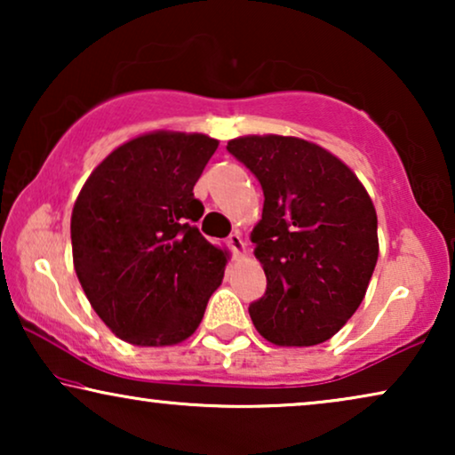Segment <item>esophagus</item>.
<instances>
[{"mask_svg":"<svg viewBox=\"0 0 455 455\" xmlns=\"http://www.w3.org/2000/svg\"><path fill=\"white\" fill-rule=\"evenodd\" d=\"M228 246L232 248L234 254H244V252H246V244H244V240H242V235H240L238 232H232V234H229V238H228Z\"/></svg>","mask_w":455,"mask_h":455,"instance_id":"obj_1","label":"esophagus"}]
</instances>
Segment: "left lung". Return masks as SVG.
<instances>
[{"instance_id":"1","label":"left lung","mask_w":455,"mask_h":455,"mask_svg":"<svg viewBox=\"0 0 455 455\" xmlns=\"http://www.w3.org/2000/svg\"><path fill=\"white\" fill-rule=\"evenodd\" d=\"M228 151L263 188L251 240L267 275L248 307L275 346H316L356 313L379 257L377 213L350 167L296 136H240Z\"/></svg>"}]
</instances>
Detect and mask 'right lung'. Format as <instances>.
<instances>
[{
    "label": "right lung",
    "instance_id": "obj_1",
    "mask_svg": "<svg viewBox=\"0 0 455 455\" xmlns=\"http://www.w3.org/2000/svg\"><path fill=\"white\" fill-rule=\"evenodd\" d=\"M217 145L204 134H142L109 153L74 203L78 282L128 344L190 338L220 288L226 252L195 226L204 207L192 192Z\"/></svg>",
    "mask_w": 455,
    "mask_h": 455
}]
</instances>
